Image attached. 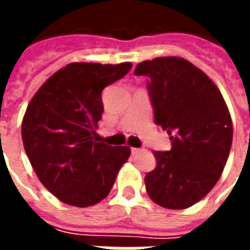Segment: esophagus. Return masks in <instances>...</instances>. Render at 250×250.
Returning <instances> with one entry per match:
<instances>
[{"mask_svg": "<svg viewBox=\"0 0 250 250\" xmlns=\"http://www.w3.org/2000/svg\"><path fill=\"white\" fill-rule=\"evenodd\" d=\"M143 151V148H131V152L132 154H139V152Z\"/></svg>", "mask_w": 250, "mask_h": 250, "instance_id": "obj_1", "label": "esophagus"}]
</instances>
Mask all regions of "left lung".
<instances>
[{
  "mask_svg": "<svg viewBox=\"0 0 250 250\" xmlns=\"http://www.w3.org/2000/svg\"><path fill=\"white\" fill-rule=\"evenodd\" d=\"M147 76L155 125L167 131L170 151H154L157 167L146 174L150 198L166 209H186L214 188L233 139L230 114L208 75L182 57L139 62Z\"/></svg>",
  "mask_w": 250,
  "mask_h": 250,
  "instance_id": "left-lung-1",
  "label": "left lung"
}]
</instances>
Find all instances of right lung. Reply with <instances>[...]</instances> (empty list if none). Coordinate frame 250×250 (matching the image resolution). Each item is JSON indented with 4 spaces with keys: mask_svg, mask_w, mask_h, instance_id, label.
Listing matches in <instances>:
<instances>
[{
    "mask_svg": "<svg viewBox=\"0 0 250 250\" xmlns=\"http://www.w3.org/2000/svg\"><path fill=\"white\" fill-rule=\"evenodd\" d=\"M132 64L71 62L35 93L22 119L26 155L40 182L62 202L87 208L104 199L127 162L128 146L98 142L102 91Z\"/></svg>",
    "mask_w": 250,
    "mask_h": 250,
    "instance_id": "add662e5",
    "label": "right lung"
}]
</instances>
